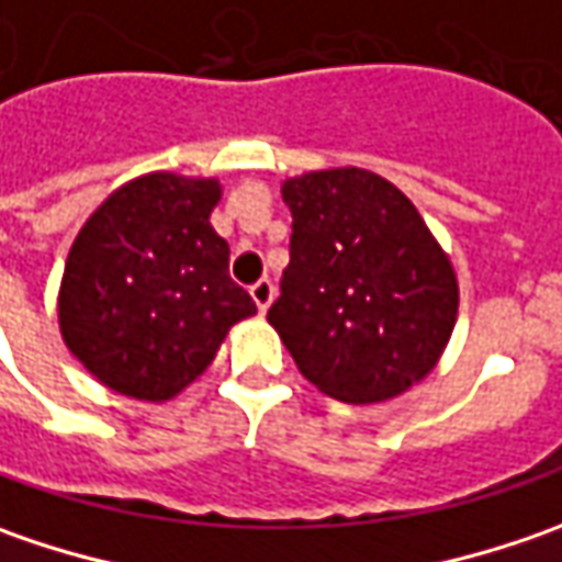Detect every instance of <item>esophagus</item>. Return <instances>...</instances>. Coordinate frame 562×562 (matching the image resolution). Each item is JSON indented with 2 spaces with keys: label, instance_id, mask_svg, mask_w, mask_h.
<instances>
[{
  "label": "esophagus",
  "instance_id": "esophagus-1",
  "mask_svg": "<svg viewBox=\"0 0 562 562\" xmlns=\"http://www.w3.org/2000/svg\"><path fill=\"white\" fill-rule=\"evenodd\" d=\"M249 296L256 300V306H259V313H266L271 306V300H274V284H271L269 278H259L252 288H249Z\"/></svg>",
  "mask_w": 562,
  "mask_h": 562
}]
</instances>
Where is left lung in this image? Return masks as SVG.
<instances>
[{
  "label": "left lung",
  "mask_w": 562,
  "mask_h": 562,
  "mask_svg": "<svg viewBox=\"0 0 562 562\" xmlns=\"http://www.w3.org/2000/svg\"><path fill=\"white\" fill-rule=\"evenodd\" d=\"M291 262L269 322L318 391L344 403L397 397L428 375L457 322V274L419 209L362 168L281 187Z\"/></svg>",
  "instance_id": "left-lung-1"
}]
</instances>
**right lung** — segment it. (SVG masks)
I'll list each match as a JSON object with an SVG mask.
<instances>
[{
    "mask_svg": "<svg viewBox=\"0 0 562 562\" xmlns=\"http://www.w3.org/2000/svg\"><path fill=\"white\" fill-rule=\"evenodd\" d=\"M218 181L143 175L80 227L65 262L58 325L68 350L112 391L168 400L218 353L256 303L227 274L209 215Z\"/></svg>",
    "mask_w": 562,
    "mask_h": 562,
    "instance_id": "right-lung-1",
    "label": "right lung"
}]
</instances>
